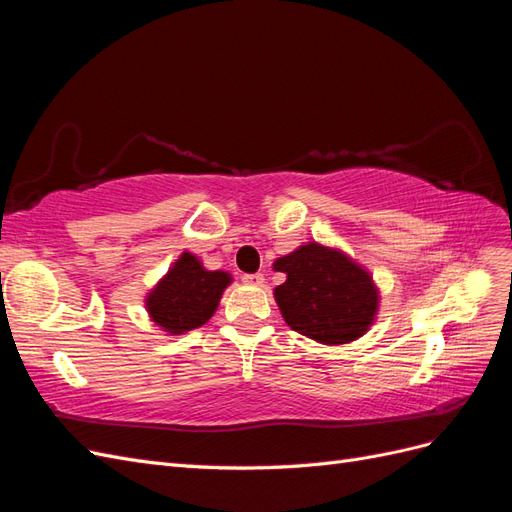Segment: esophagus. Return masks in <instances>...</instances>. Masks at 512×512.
<instances>
[{"instance_id":"obj_1","label":"esophagus","mask_w":512,"mask_h":512,"mask_svg":"<svg viewBox=\"0 0 512 512\" xmlns=\"http://www.w3.org/2000/svg\"><path fill=\"white\" fill-rule=\"evenodd\" d=\"M243 282L250 284V286H262V284H265V275H262V273L243 275Z\"/></svg>"}]
</instances>
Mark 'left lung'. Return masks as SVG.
<instances>
[{
    "label": "left lung",
    "mask_w": 512,
    "mask_h": 512,
    "mask_svg": "<svg viewBox=\"0 0 512 512\" xmlns=\"http://www.w3.org/2000/svg\"><path fill=\"white\" fill-rule=\"evenodd\" d=\"M286 282L273 290L292 331L324 346L350 344L369 331L380 294L367 269L342 250L309 241L273 262Z\"/></svg>",
    "instance_id": "8db88e82"
}]
</instances>
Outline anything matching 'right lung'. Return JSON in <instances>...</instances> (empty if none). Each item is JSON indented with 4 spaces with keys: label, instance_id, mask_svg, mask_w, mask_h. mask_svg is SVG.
Masks as SVG:
<instances>
[{
    "label": "right lung",
    "instance_id": "right-lung-1",
    "mask_svg": "<svg viewBox=\"0 0 512 512\" xmlns=\"http://www.w3.org/2000/svg\"><path fill=\"white\" fill-rule=\"evenodd\" d=\"M232 282L226 271H207L192 252H183L147 299L149 318L170 335L203 327Z\"/></svg>",
    "mask_w": 512,
    "mask_h": 512
}]
</instances>
